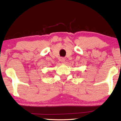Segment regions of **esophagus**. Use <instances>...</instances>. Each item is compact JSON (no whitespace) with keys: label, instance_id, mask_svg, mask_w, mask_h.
<instances>
[{"label":"esophagus","instance_id":"34e87169","mask_svg":"<svg viewBox=\"0 0 121 121\" xmlns=\"http://www.w3.org/2000/svg\"><path fill=\"white\" fill-rule=\"evenodd\" d=\"M61 62L62 64H65L66 62V60L64 59V58H62L61 60Z\"/></svg>","mask_w":121,"mask_h":121}]
</instances>
